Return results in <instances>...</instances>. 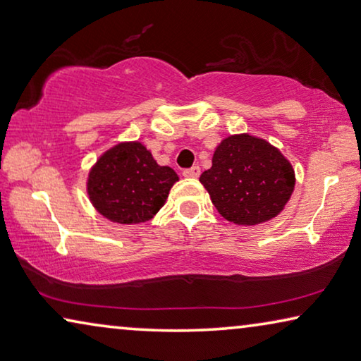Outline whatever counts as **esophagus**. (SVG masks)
Returning a JSON list of instances; mask_svg holds the SVG:
<instances>
[{"label": "esophagus", "instance_id": "34e87169", "mask_svg": "<svg viewBox=\"0 0 361 361\" xmlns=\"http://www.w3.org/2000/svg\"><path fill=\"white\" fill-rule=\"evenodd\" d=\"M199 175H201V169H199L197 165L191 166V169L183 170V176H186V178H197Z\"/></svg>", "mask_w": 361, "mask_h": 361}]
</instances>
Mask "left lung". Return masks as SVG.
Listing matches in <instances>:
<instances>
[{
    "label": "left lung",
    "instance_id": "1",
    "mask_svg": "<svg viewBox=\"0 0 361 361\" xmlns=\"http://www.w3.org/2000/svg\"><path fill=\"white\" fill-rule=\"evenodd\" d=\"M199 181L228 222L257 225L282 211L295 188V171L264 139L236 134L215 149L212 166Z\"/></svg>",
    "mask_w": 361,
    "mask_h": 361
}]
</instances>
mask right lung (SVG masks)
I'll use <instances>...</instances> for the list:
<instances>
[{
  "instance_id": "obj_1",
  "label": "right lung",
  "mask_w": 361,
  "mask_h": 361,
  "mask_svg": "<svg viewBox=\"0 0 361 361\" xmlns=\"http://www.w3.org/2000/svg\"><path fill=\"white\" fill-rule=\"evenodd\" d=\"M178 175L160 166L141 142L118 144L97 160L87 192L94 207L118 224H141L157 214Z\"/></svg>"
}]
</instances>
